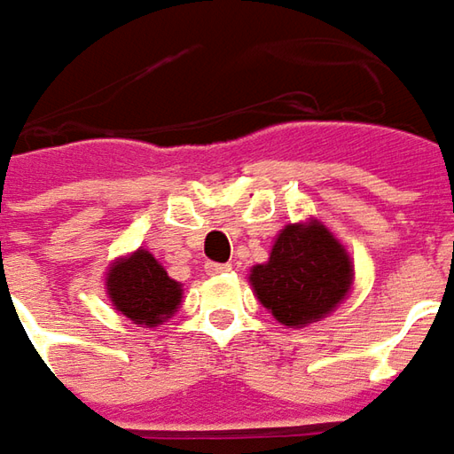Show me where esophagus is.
I'll list each match as a JSON object with an SVG mask.
<instances>
[{
  "mask_svg": "<svg viewBox=\"0 0 454 454\" xmlns=\"http://www.w3.org/2000/svg\"><path fill=\"white\" fill-rule=\"evenodd\" d=\"M231 266L228 263H206V273L208 276H221V273H228Z\"/></svg>",
  "mask_w": 454,
  "mask_h": 454,
  "instance_id": "1",
  "label": "esophagus"
}]
</instances>
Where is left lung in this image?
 Segmentation results:
<instances>
[{
  "label": "left lung",
  "instance_id": "8db88e82",
  "mask_svg": "<svg viewBox=\"0 0 454 454\" xmlns=\"http://www.w3.org/2000/svg\"><path fill=\"white\" fill-rule=\"evenodd\" d=\"M251 286L263 308L288 328H303L338 308L353 286V263L320 221L291 223L270 258L253 266Z\"/></svg>",
  "mask_w": 454,
  "mask_h": 454
}]
</instances>
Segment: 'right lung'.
<instances>
[{"label": "right lung", "mask_w": 454, "mask_h": 454, "mask_svg": "<svg viewBox=\"0 0 454 454\" xmlns=\"http://www.w3.org/2000/svg\"><path fill=\"white\" fill-rule=\"evenodd\" d=\"M181 283L168 278L146 248L119 258L106 273V295L114 308L137 325L156 328L181 305Z\"/></svg>", "instance_id": "obj_1"}]
</instances>
